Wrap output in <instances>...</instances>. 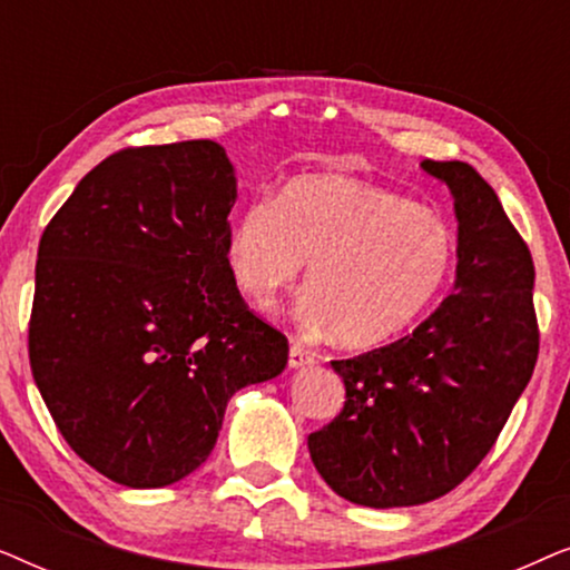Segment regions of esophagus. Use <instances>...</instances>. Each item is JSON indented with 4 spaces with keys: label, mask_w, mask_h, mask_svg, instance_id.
I'll list each match as a JSON object with an SVG mask.
<instances>
[{
    "label": "esophagus",
    "mask_w": 570,
    "mask_h": 570,
    "mask_svg": "<svg viewBox=\"0 0 570 570\" xmlns=\"http://www.w3.org/2000/svg\"><path fill=\"white\" fill-rule=\"evenodd\" d=\"M314 363V353L301 345V342H291V353H287V365L291 368H303V365Z\"/></svg>",
    "instance_id": "obj_1"
}]
</instances>
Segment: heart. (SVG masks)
Returning <instances> with one entry per match:
<instances>
[{
  "label": "heart",
  "instance_id": "obj_1",
  "mask_svg": "<svg viewBox=\"0 0 570 570\" xmlns=\"http://www.w3.org/2000/svg\"><path fill=\"white\" fill-rule=\"evenodd\" d=\"M233 283L269 308L308 264L298 318L347 347H376L439 301L456 262L454 230L433 209L337 176L293 178L228 230Z\"/></svg>",
  "mask_w": 570,
  "mask_h": 570
}]
</instances>
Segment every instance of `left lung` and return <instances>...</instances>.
I'll return each instance as SVG.
<instances>
[{"label":"left lung","mask_w":570,"mask_h":570,"mask_svg":"<svg viewBox=\"0 0 570 570\" xmlns=\"http://www.w3.org/2000/svg\"><path fill=\"white\" fill-rule=\"evenodd\" d=\"M420 168L454 197V293L407 337L332 361L345 407L308 435L326 485L371 509L435 501L472 474L540 350L532 254L498 194L470 163L423 160Z\"/></svg>","instance_id":"1"}]
</instances>
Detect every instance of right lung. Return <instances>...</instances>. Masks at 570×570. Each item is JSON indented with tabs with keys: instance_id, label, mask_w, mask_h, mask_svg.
I'll use <instances>...</instances> for the list:
<instances>
[{
	"instance_id": "right-lung-1",
	"label": "right lung",
	"mask_w": 570,
	"mask_h": 570,
	"mask_svg": "<svg viewBox=\"0 0 570 570\" xmlns=\"http://www.w3.org/2000/svg\"><path fill=\"white\" fill-rule=\"evenodd\" d=\"M236 170L213 139L127 147L46 225L30 371L59 433L127 488L205 464L230 396L279 376L287 340L233 283Z\"/></svg>"
}]
</instances>
